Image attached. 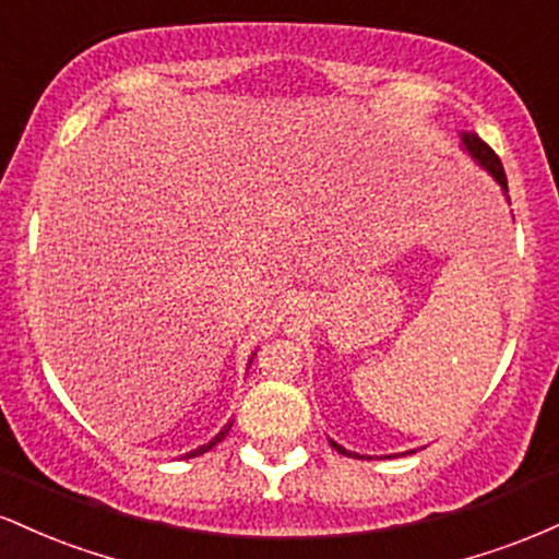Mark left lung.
I'll list each match as a JSON object with an SVG mask.
<instances>
[{
	"label": "left lung",
	"mask_w": 559,
	"mask_h": 559,
	"mask_svg": "<svg viewBox=\"0 0 559 559\" xmlns=\"http://www.w3.org/2000/svg\"><path fill=\"white\" fill-rule=\"evenodd\" d=\"M460 146H463V152H467V155H471L473 159H476V163L480 165V168H484L486 173H489V176L493 178V181L499 183V189H502V194H504V199L507 202H510V197H507V178H504V168H502V163H499V157L493 155V150L489 144H486V141H480L478 139V133H473V131H460ZM331 441V447L336 449V452H342V454H346V457H357V460H362L365 454H357V452H349V449H344L342 444H336V441L333 439H329ZM415 452V449H413ZM407 454V452H404ZM386 457H400V454H386ZM370 460V457H368Z\"/></svg>",
	"instance_id": "1"
}]
</instances>
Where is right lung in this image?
Instances as JSON below:
<instances>
[{"instance_id": "1", "label": "right lung", "mask_w": 559, "mask_h": 559, "mask_svg": "<svg viewBox=\"0 0 559 559\" xmlns=\"http://www.w3.org/2000/svg\"><path fill=\"white\" fill-rule=\"evenodd\" d=\"M254 355H258V352H254ZM254 355H252V357H249V365H252V360H254ZM230 426H234V423H230V420H228V426H223V428H221V433H215V436H213V439H210V441H207V444L197 447V449H194V452H186V454H183V460H189V457H199V454L210 452V449H213V447L217 444V441H223V439H226V433L230 431Z\"/></svg>"}]
</instances>
